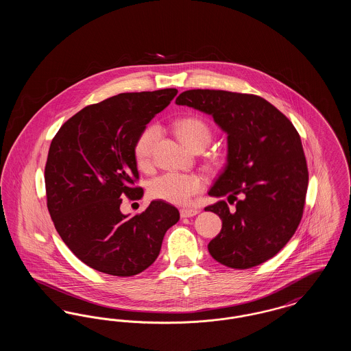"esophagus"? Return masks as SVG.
<instances>
[{"instance_id": "34e87169", "label": "esophagus", "mask_w": 351, "mask_h": 351, "mask_svg": "<svg viewBox=\"0 0 351 351\" xmlns=\"http://www.w3.org/2000/svg\"><path fill=\"white\" fill-rule=\"evenodd\" d=\"M197 213H199V210L197 209H192V208H183V209H180V216L183 218L193 217Z\"/></svg>"}]
</instances>
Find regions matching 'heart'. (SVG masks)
Masks as SVG:
<instances>
[{
	"label": "heart",
	"instance_id": "b5f03b06",
	"mask_svg": "<svg viewBox=\"0 0 351 351\" xmlns=\"http://www.w3.org/2000/svg\"><path fill=\"white\" fill-rule=\"evenodd\" d=\"M173 133L184 145L193 152L202 151L212 139L210 128L205 121L197 117L180 118L172 125ZM160 138L156 126L146 128L135 141L134 158L141 169H147L152 162V155ZM205 180L197 173H165L155 178L150 184V195L154 199L167 201L175 205H185L191 197L200 193Z\"/></svg>",
	"mask_w": 351,
	"mask_h": 351
}]
</instances>
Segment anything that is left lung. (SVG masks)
Here are the masks:
<instances>
[{
	"label": "left lung",
	"mask_w": 351,
	"mask_h": 351,
	"mask_svg": "<svg viewBox=\"0 0 351 351\" xmlns=\"http://www.w3.org/2000/svg\"><path fill=\"white\" fill-rule=\"evenodd\" d=\"M176 105L212 116L228 134L226 166L209 189L226 196L205 208L222 229L208 250L226 267H255L283 249L296 232L308 189V167L300 135L268 101L228 90L191 89Z\"/></svg>",
	"instance_id": "left-lung-1"
}]
</instances>
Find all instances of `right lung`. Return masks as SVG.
Listing matches in <instances>:
<instances>
[{
    "mask_svg": "<svg viewBox=\"0 0 351 351\" xmlns=\"http://www.w3.org/2000/svg\"><path fill=\"white\" fill-rule=\"evenodd\" d=\"M178 89L119 93L85 106L51 142L45 182L47 208L63 242L86 266L113 276H133L158 258L179 210L165 201L129 217L122 196L139 200L143 189L134 145Z\"/></svg>",
    "mask_w": 351,
    "mask_h": 351,
    "instance_id": "obj_1",
    "label": "right lung"
}]
</instances>
